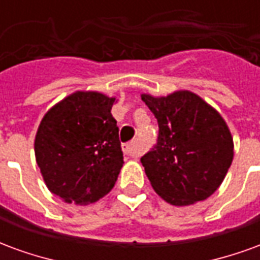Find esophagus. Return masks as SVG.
<instances>
[{
	"label": "esophagus",
	"mask_w": 260,
	"mask_h": 260,
	"mask_svg": "<svg viewBox=\"0 0 260 260\" xmlns=\"http://www.w3.org/2000/svg\"><path fill=\"white\" fill-rule=\"evenodd\" d=\"M122 150H124L125 154L132 156V157H138L141 154V150H139V147L136 145V142H129V143L122 145Z\"/></svg>",
	"instance_id": "esophagus-1"
}]
</instances>
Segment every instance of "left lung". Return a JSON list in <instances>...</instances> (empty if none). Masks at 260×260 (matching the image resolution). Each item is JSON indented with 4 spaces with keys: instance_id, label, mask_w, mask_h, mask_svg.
Returning <instances> with one entry per match:
<instances>
[{
    "instance_id": "8db88e82",
    "label": "left lung",
    "mask_w": 260,
    "mask_h": 260,
    "mask_svg": "<svg viewBox=\"0 0 260 260\" xmlns=\"http://www.w3.org/2000/svg\"><path fill=\"white\" fill-rule=\"evenodd\" d=\"M158 124L157 143L142 156L156 193L175 206L205 201L229 171L234 145L221 115L195 93L142 94Z\"/></svg>"
}]
</instances>
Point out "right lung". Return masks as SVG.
I'll list each match as a JSON object with an SVG mask.
<instances>
[{
    "label": "right lung",
    "instance_id": "1",
    "mask_svg": "<svg viewBox=\"0 0 260 260\" xmlns=\"http://www.w3.org/2000/svg\"><path fill=\"white\" fill-rule=\"evenodd\" d=\"M115 99L76 91L48 111L35 141L37 166L48 189L65 202L86 205L113 189L124 164Z\"/></svg>",
    "mask_w": 260,
    "mask_h": 260
}]
</instances>
